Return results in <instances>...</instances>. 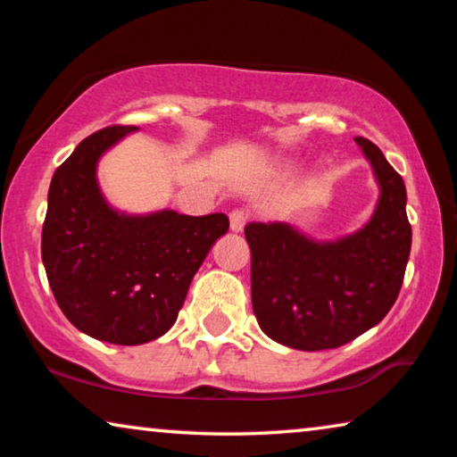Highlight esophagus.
Returning <instances> with one entry per match:
<instances>
[{"label": "esophagus", "instance_id": "34e87169", "mask_svg": "<svg viewBox=\"0 0 457 457\" xmlns=\"http://www.w3.org/2000/svg\"><path fill=\"white\" fill-rule=\"evenodd\" d=\"M247 223V213L244 210H234L229 213V228L231 231H242Z\"/></svg>", "mask_w": 457, "mask_h": 457}]
</instances>
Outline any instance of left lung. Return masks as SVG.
<instances>
[{
  "label": "left lung",
  "instance_id": "left-lung-1",
  "mask_svg": "<svg viewBox=\"0 0 457 457\" xmlns=\"http://www.w3.org/2000/svg\"><path fill=\"white\" fill-rule=\"evenodd\" d=\"M381 185L373 218L357 234L319 244L286 223H247L252 304L260 328L298 351L337 349L381 322L399 296L409 252L403 177L365 137Z\"/></svg>",
  "mask_w": 457,
  "mask_h": 457
}]
</instances>
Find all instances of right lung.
<instances>
[{
  "label": "right lung",
  "instance_id": "1",
  "mask_svg": "<svg viewBox=\"0 0 457 457\" xmlns=\"http://www.w3.org/2000/svg\"><path fill=\"white\" fill-rule=\"evenodd\" d=\"M133 130L112 125L76 146L52 177L42 228V262L60 311L79 330L112 345L165 335L207 252L229 228L226 213L130 218L106 205L96 161Z\"/></svg>",
  "mask_w": 457,
  "mask_h": 457
}]
</instances>
